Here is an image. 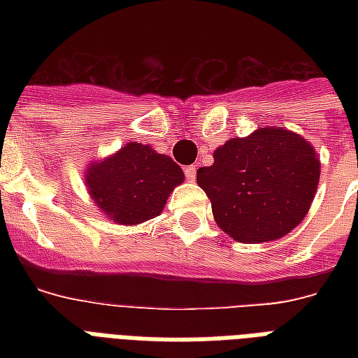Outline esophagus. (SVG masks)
<instances>
[{
	"label": "esophagus",
	"instance_id": "obj_1",
	"mask_svg": "<svg viewBox=\"0 0 358 358\" xmlns=\"http://www.w3.org/2000/svg\"><path fill=\"white\" fill-rule=\"evenodd\" d=\"M184 173H185V178H187V182H193L196 176L195 165H187V167H184Z\"/></svg>",
	"mask_w": 358,
	"mask_h": 358
}]
</instances>
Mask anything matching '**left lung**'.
<instances>
[{
    "instance_id": "8db88e82",
    "label": "left lung",
    "mask_w": 358,
    "mask_h": 358,
    "mask_svg": "<svg viewBox=\"0 0 358 358\" xmlns=\"http://www.w3.org/2000/svg\"><path fill=\"white\" fill-rule=\"evenodd\" d=\"M320 182L316 150L301 135L260 128L213 152L196 171L215 223L236 241L262 243L286 236L305 219Z\"/></svg>"
}]
</instances>
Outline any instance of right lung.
<instances>
[{"label": "right lung", "mask_w": 358, "mask_h": 358, "mask_svg": "<svg viewBox=\"0 0 358 358\" xmlns=\"http://www.w3.org/2000/svg\"><path fill=\"white\" fill-rule=\"evenodd\" d=\"M184 182V173L165 154L128 143L115 156L89 169L92 199L111 221L137 224L159 215L169 195Z\"/></svg>", "instance_id": "add662e5"}]
</instances>
